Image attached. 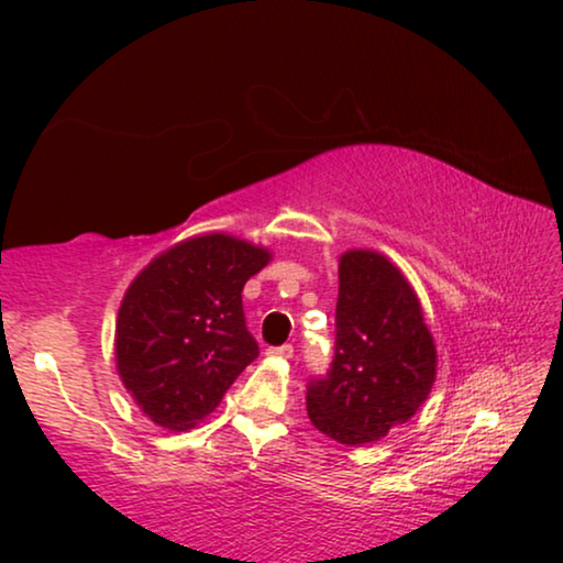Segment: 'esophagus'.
<instances>
[{
  "instance_id": "obj_1",
  "label": "esophagus",
  "mask_w": 563,
  "mask_h": 563,
  "mask_svg": "<svg viewBox=\"0 0 563 563\" xmlns=\"http://www.w3.org/2000/svg\"><path fill=\"white\" fill-rule=\"evenodd\" d=\"M269 357H280V360H290L294 357V346L290 344H283V346H275V349H267Z\"/></svg>"
}]
</instances>
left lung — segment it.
Segmentation results:
<instances>
[{
  "instance_id": "8db88e82",
  "label": "left lung",
  "mask_w": 563,
  "mask_h": 563,
  "mask_svg": "<svg viewBox=\"0 0 563 563\" xmlns=\"http://www.w3.org/2000/svg\"><path fill=\"white\" fill-rule=\"evenodd\" d=\"M437 380V344L402 269L373 249L339 256L335 357L307 389V416L346 448L407 423Z\"/></svg>"
}]
</instances>
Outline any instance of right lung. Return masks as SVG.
Returning <instances> with one entry per match:
<instances>
[{
    "label": "right lung",
    "mask_w": 563,
    "mask_h": 563,
    "mask_svg": "<svg viewBox=\"0 0 563 563\" xmlns=\"http://www.w3.org/2000/svg\"><path fill=\"white\" fill-rule=\"evenodd\" d=\"M269 262L267 245L203 232L161 251L129 283L115 318V373L161 429H196L260 357L241 294Z\"/></svg>",
    "instance_id": "add662e5"
}]
</instances>
